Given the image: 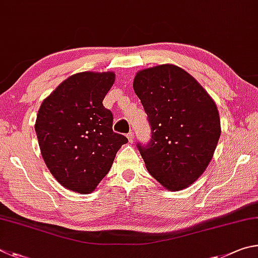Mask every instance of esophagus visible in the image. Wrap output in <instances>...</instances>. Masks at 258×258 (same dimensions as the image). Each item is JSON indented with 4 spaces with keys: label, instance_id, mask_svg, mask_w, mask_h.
<instances>
[{
    "label": "esophagus",
    "instance_id": "1",
    "mask_svg": "<svg viewBox=\"0 0 258 258\" xmlns=\"http://www.w3.org/2000/svg\"><path fill=\"white\" fill-rule=\"evenodd\" d=\"M126 137H128L129 142H133V141H134V138H135V134H134L133 132H130L128 135H126Z\"/></svg>",
    "mask_w": 258,
    "mask_h": 258
}]
</instances>
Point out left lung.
<instances>
[{"label":"left lung","mask_w":258,"mask_h":258,"mask_svg":"<svg viewBox=\"0 0 258 258\" xmlns=\"http://www.w3.org/2000/svg\"><path fill=\"white\" fill-rule=\"evenodd\" d=\"M134 90L151 125V141L137 143L148 172L168 190L190 186L209 165L221 135L214 101L172 64L139 71Z\"/></svg>","instance_id":"obj_1"}]
</instances>
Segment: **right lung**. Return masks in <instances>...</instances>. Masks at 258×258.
<instances>
[{
  "label": "right lung",
  "mask_w": 258,
  "mask_h": 258,
  "mask_svg": "<svg viewBox=\"0 0 258 258\" xmlns=\"http://www.w3.org/2000/svg\"><path fill=\"white\" fill-rule=\"evenodd\" d=\"M114 78L113 72L76 74L38 110L35 132L43 159L53 177L72 191H94L128 143L113 132V114L103 105Z\"/></svg>",
  "instance_id": "1"
}]
</instances>
